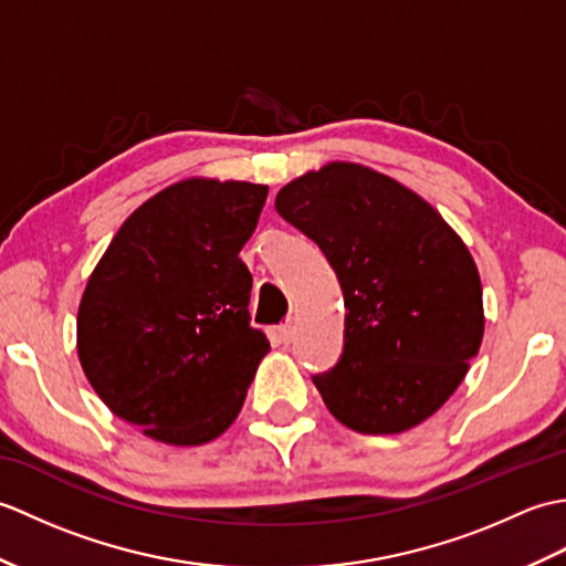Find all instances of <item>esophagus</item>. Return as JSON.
I'll use <instances>...</instances> for the list:
<instances>
[{"label": "esophagus", "mask_w": 566, "mask_h": 566, "mask_svg": "<svg viewBox=\"0 0 566 566\" xmlns=\"http://www.w3.org/2000/svg\"><path fill=\"white\" fill-rule=\"evenodd\" d=\"M280 340H282V343H292V340H294V326H292V321H286V323H282V326H280Z\"/></svg>", "instance_id": "obj_1"}]
</instances>
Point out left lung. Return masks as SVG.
I'll return each mask as SVG.
<instances>
[{
    "mask_svg": "<svg viewBox=\"0 0 566 566\" xmlns=\"http://www.w3.org/2000/svg\"><path fill=\"white\" fill-rule=\"evenodd\" d=\"M274 209L321 248L343 290V355L314 375L328 411L365 436L423 423L484 335L482 282L460 235L411 189L353 163L294 179Z\"/></svg>",
    "mask_w": 566,
    "mask_h": 566,
    "instance_id": "1",
    "label": "left lung"
}]
</instances>
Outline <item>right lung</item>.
<instances>
[{
    "label": "right lung",
    "mask_w": 566,
    "mask_h": 566,
    "mask_svg": "<svg viewBox=\"0 0 566 566\" xmlns=\"http://www.w3.org/2000/svg\"><path fill=\"white\" fill-rule=\"evenodd\" d=\"M268 187L185 179L128 216L94 268L77 353L99 399L167 444L233 423L270 340L250 326L252 274L238 258Z\"/></svg>",
    "instance_id": "obj_1"
}]
</instances>
